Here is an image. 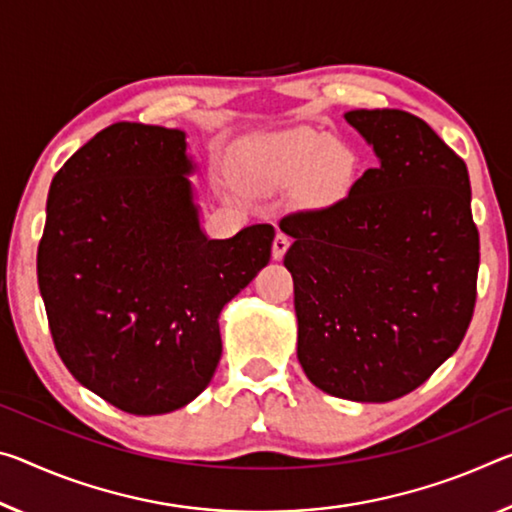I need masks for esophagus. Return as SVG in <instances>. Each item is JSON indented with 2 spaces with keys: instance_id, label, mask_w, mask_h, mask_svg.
<instances>
[{
  "instance_id": "obj_1",
  "label": "esophagus",
  "mask_w": 512,
  "mask_h": 512,
  "mask_svg": "<svg viewBox=\"0 0 512 512\" xmlns=\"http://www.w3.org/2000/svg\"><path fill=\"white\" fill-rule=\"evenodd\" d=\"M289 243H291V239L287 237L285 232L275 234V239H273V259H282V257H285Z\"/></svg>"
}]
</instances>
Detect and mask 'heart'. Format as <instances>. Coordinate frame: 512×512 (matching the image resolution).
<instances>
[{
    "instance_id": "1",
    "label": "heart",
    "mask_w": 512,
    "mask_h": 512,
    "mask_svg": "<svg viewBox=\"0 0 512 512\" xmlns=\"http://www.w3.org/2000/svg\"><path fill=\"white\" fill-rule=\"evenodd\" d=\"M355 157L346 145L319 132H291L257 154V173L269 182H298L310 173L316 196L342 193L353 177Z\"/></svg>"
}]
</instances>
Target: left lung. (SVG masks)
<instances>
[{
    "label": "left lung",
    "instance_id": "left-lung-1",
    "mask_svg": "<svg viewBox=\"0 0 512 512\" xmlns=\"http://www.w3.org/2000/svg\"><path fill=\"white\" fill-rule=\"evenodd\" d=\"M376 168L326 207L280 221L294 237L298 362L339 399L410 394L458 351L476 305L478 230L462 161L401 109L348 111Z\"/></svg>",
    "mask_w": 512,
    "mask_h": 512
}]
</instances>
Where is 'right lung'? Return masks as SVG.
Listing matches in <instances>:
<instances>
[{
    "label": "right lung",
    "instance_id": "add662e5",
    "mask_svg": "<svg viewBox=\"0 0 512 512\" xmlns=\"http://www.w3.org/2000/svg\"><path fill=\"white\" fill-rule=\"evenodd\" d=\"M180 129L116 123L54 175L38 287L63 364L129 415H164L209 385L218 314L271 259L269 223L207 239Z\"/></svg>",
    "mask_w": 512,
    "mask_h": 512
}]
</instances>
